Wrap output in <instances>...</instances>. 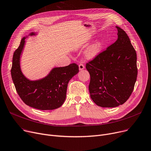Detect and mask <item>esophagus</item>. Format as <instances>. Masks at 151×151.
<instances>
[{"label":"esophagus","mask_w":151,"mask_h":151,"mask_svg":"<svg viewBox=\"0 0 151 151\" xmlns=\"http://www.w3.org/2000/svg\"><path fill=\"white\" fill-rule=\"evenodd\" d=\"M84 68H85V67H84V64H79V70H82Z\"/></svg>","instance_id":"obj_1"}]
</instances>
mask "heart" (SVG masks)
Listing matches in <instances>:
<instances>
[{
  "label": "heart",
  "instance_id": "1",
  "mask_svg": "<svg viewBox=\"0 0 151 151\" xmlns=\"http://www.w3.org/2000/svg\"><path fill=\"white\" fill-rule=\"evenodd\" d=\"M105 44L104 39H100L87 47L84 52V57L87 59H92L101 52Z\"/></svg>",
  "mask_w": 151,
  "mask_h": 151
}]
</instances>
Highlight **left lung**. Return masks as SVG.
<instances>
[{"mask_svg":"<svg viewBox=\"0 0 151 151\" xmlns=\"http://www.w3.org/2000/svg\"><path fill=\"white\" fill-rule=\"evenodd\" d=\"M116 28V41L86 66L90 76V97L102 107L124 104L133 92L137 77L135 50L124 30Z\"/></svg>","mask_w":151,"mask_h":151,"instance_id":"obj_1","label":"left lung"}]
</instances>
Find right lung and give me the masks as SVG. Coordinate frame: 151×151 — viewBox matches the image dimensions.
<instances>
[{
	"mask_svg": "<svg viewBox=\"0 0 151 151\" xmlns=\"http://www.w3.org/2000/svg\"><path fill=\"white\" fill-rule=\"evenodd\" d=\"M29 35L36 34L33 32ZM25 38L22 39L13 57L11 74L16 91L24 103L33 108L43 110L59 108L65 99L68 83L78 73L79 67L73 63L65 67H55L45 78L30 81L23 75L20 66Z\"/></svg>",
	"mask_w": 151,
	"mask_h": 151,
	"instance_id": "obj_1",
	"label": "right lung"
}]
</instances>
